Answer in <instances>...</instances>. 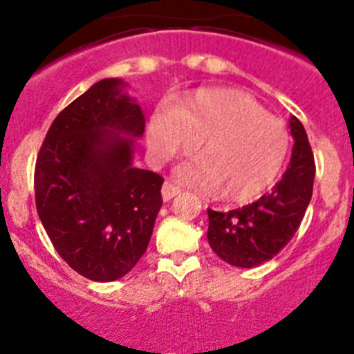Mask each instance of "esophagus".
<instances>
[{
  "mask_svg": "<svg viewBox=\"0 0 354 354\" xmlns=\"http://www.w3.org/2000/svg\"><path fill=\"white\" fill-rule=\"evenodd\" d=\"M181 194V188L178 187V185H174V183H171V181H166V183L162 185V198L166 200H171V198H174L176 197V195H180Z\"/></svg>",
  "mask_w": 354,
  "mask_h": 354,
  "instance_id": "1",
  "label": "esophagus"
}]
</instances>
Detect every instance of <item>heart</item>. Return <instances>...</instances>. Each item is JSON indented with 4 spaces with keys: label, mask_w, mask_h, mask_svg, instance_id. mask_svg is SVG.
Masks as SVG:
<instances>
[{
    "label": "heart",
    "mask_w": 354,
    "mask_h": 354,
    "mask_svg": "<svg viewBox=\"0 0 354 354\" xmlns=\"http://www.w3.org/2000/svg\"><path fill=\"white\" fill-rule=\"evenodd\" d=\"M198 142L202 159L187 164L180 176L203 192L221 190L231 202H246L269 190L286 166L289 133L238 88H200L147 127V144L159 160L188 154Z\"/></svg>",
    "instance_id": "1"
}]
</instances>
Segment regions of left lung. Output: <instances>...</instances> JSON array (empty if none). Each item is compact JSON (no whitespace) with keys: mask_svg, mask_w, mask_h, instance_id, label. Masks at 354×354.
Here are the masks:
<instances>
[{"mask_svg":"<svg viewBox=\"0 0 354 354\" xmlns=\"http://www.w3.org/2000/svg\"><path fill=\"white\" fill-rule=\"evenodd\" d=\"M289 128L295 138L291 159L270 194L227 212L207 209L210 248L231 266L252 269L276 257L295 236L312 200V147L298 118H289Z\"/></svg>","mask_w":354,"mask_h":354,"instance_id":"left-lung-1","label":"left lung"}]
</instances>
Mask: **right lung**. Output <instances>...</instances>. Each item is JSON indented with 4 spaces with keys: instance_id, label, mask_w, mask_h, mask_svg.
Masks as SVG:
<instances>
[{
    "instance_id": "obj_1",
    "label": "right lung",
    "mask_w": 354,
    "mask_h": 354,
    "mask_svg": "<svg viewBox=\"0 0 354 354\" xmlns=\"http://www.w3.org/2000/svg\"><path fill=\"white\" fill-rule=\"evenodd\" d=\"M127 82L104 78L56 116L35 162L39 219L80 276H127L151 241L162 176L133 166L145 116Z\"/></svg>"
}]
</instances>
